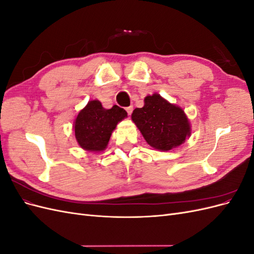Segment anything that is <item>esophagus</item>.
<instances>
[{"instance_id": "1", "label": "esophagus", "mask_w": 254, "mask_h": 254, "mask_svg": "<svg viewBox=\"0 0 254 254\" xmlns=\"http://www.w3.org/2000/svg\"><path fill=\"white\" fill-rule=\"evenodd\" d=\"M126 111H127V113L130 115L132 113V111H133V107L132 106H129V107H127L126 108Z\"/></svg>"}]
</instances>
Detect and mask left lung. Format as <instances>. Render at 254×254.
<instances>
[{"label": "left lung", "instance_id": "obj_1", "mask_svg": "<svg viewBox=\"0 0 254 254\" xmlns=\"http://www.w3.org/2000/svg\"><path fill=\"white\" fill-rule=\"evenodd\" d=\"M143 108H135L131 119L144 139L153 148L171 150L190 134V123L184 111L155 93L146 96Z\"/></svg>", "mask_w": 254, "mask_h": 254}]
</instances>
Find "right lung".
Masks as SVG:
<instances>
[{
  "label": "right lung",
  "instance_id": "obj_1",
  "mask_svg": "<svg viewBox=\"0 0 254 254\" xmlns=\"http://www.w3.org/2000/svg\"><path fill=\"white\" fill-rule=\"evenodd\" d=\"M126 117L127 112L117 105L105 109L101 102L91 101L74 122L76 140L86 150H104L118 123Z\"/></svg>",
  "mask_w": 254,
  "mask_h": 254
}]
</instances>
